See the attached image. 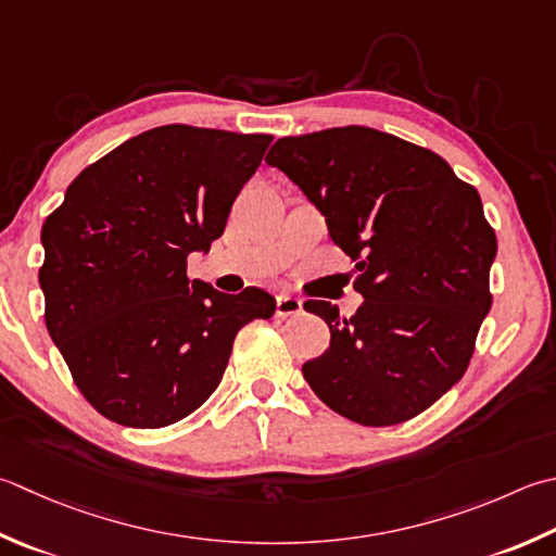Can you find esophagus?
Returning a JSON list of instances; mask_svg holds the SVG:
<instances>
[{
  "instance_id": "1",
  "label": "esophagus",
  "mask_w": 556,
  "mask_h": 556,
  "mask_svg": "<svg viewBox=\"0 0 556 556\" xmlns=\"http://www.w3.org/2000/svg\"><path fill=\"white\" fill-rule=\"evenodd\" d=\"M301 311H303V303L299 299L289 296V293H279V296H277V315H279V318L299 315Z\"/></svg>"
}]
</instances>
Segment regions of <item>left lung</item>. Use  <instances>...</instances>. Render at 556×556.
<instances>
[{"mask_svg":"<svg viewBox=\"0 0 556 556\" xmlns=\"http://www.w3.org/2000/svg\"><path fill=\"white\" fill-rule=\"evenodd\" d=\"M265 161L325 216L364 296L350 318L306 303L330 346L303 378L364 427L417 417L463 378L492 308L496 236L480 194L433 151L362 125L281 137Z\"/></svg>","mask_w":556,"mask_h":556,"instance_id":"left-lung-1","label":"left lung"}]
</instances>
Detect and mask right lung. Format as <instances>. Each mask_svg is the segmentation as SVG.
<instances>
[{"label":"right lung","mask_w":556,"mask_h":556,"mask_svg":"<svg viewBox=\"0 0 556 556\" xmlns=\"http://www.w3.org/2000/svg\"><path fill=\"white\" fill-rule=\"evenodd\" d=\"M269 135L163 125L98 159L42 224L46 325L76 388L111 421L159 429L192 415L238 330L277 301L188 279L253 178Z\"/></svg>","instance_id":"right-lung-1"}]
</instances>
